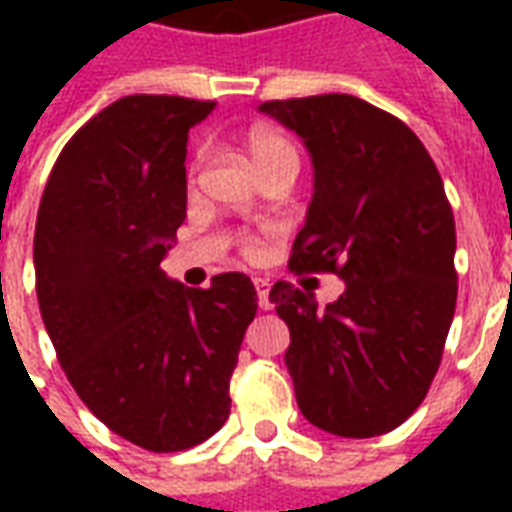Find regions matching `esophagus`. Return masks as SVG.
Here are the masks:
<instances>
[{"mask_svg": "<svg viewBox=\"0 0 512 512\" xmlns=\"http://www.w3.org/2000/svg\"><path fill=\"white\" fill-rule=\"evenodd\" d=\"M255 288H257V299H260V307H263V310H271V299H268V293H271V282H268V279H255Z\"/></svg>", "mask_w": 512, "mask_h": 512, "instance_id": "esophagus-1", "label": "esophagus"}]
</instances>
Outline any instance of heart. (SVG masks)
I'll return each mask as SVG.
<instances>
[{
	"instance_id": "b5f03b06",
	"label": "heart",
	"mask_w": 512,
	"mask_h": 512,
	"mask_svg": "<svg viewBox=\"0 0 512 512\" xmlns=\"http://www.w3.org/2000/svg\"><path fill=\"white\" fill-rule=\"evenodd\" d=\"M244 150L252 167L257 169V175L266 180L271 175H279V172H290L296 178L299 172V150L290 142L288 136L277 134V131H268V128H252L244 139ZM197 172H200V156L191 158L189 169H186V178H189V186H194L197 180ZM241 252L246 257H257L263 252V244L257 235H244L241 238Z\"/></svg>"
}]
</instances>
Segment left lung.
<instances>
[{
    "label": "left lung",
    "mask_w": 512,
    "mask_h": 512,
    "mask_svg": "<svg viewBox=\"0 0 512 512\" xmlns=\"http://www.w3.org/2000/svg\"><path fill=\"white\" fill-rule=\"evenodd\" d=\"M260 109L304 139L315 167L290 271L345 279L326 307L293 282L268 293L290 329L301 414L345 439L389 433L428 395L455 315V219L439 169L403 120L354 95Z\"/></svg>",
    "instance_id": "1"
}]
</instances>
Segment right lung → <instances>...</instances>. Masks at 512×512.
<instances>
[{"label": "right lung", "instance_id": "1", "mask_svg": "<svg viewBox=\"0 0 512 512\" xmlns=\"http://www.w3.org/2000/svg\"><path fill=\"white\" fill-rule=\"evenodd\" d=\"M213 101L126 95L62 147L35 224V288L65 376L117 436L180 452L230 417L257 290L183 288L161 257L186 219V139Z\"/></svg>", "mask_w": 512, "mask_h": 512}]
</instances>
